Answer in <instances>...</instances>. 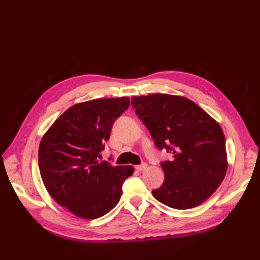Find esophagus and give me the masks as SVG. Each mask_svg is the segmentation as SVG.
Returning a JSON list of instances; mask_svg holds the SVG:
<instances>
[{
    "mask_svg": "<svg viewBox=\"0 0 260 260\" xmlns=\"http://www.w3.org/2000/svg\"><path fill=\"white\" fill-rule=\"evenodd\" d=\"M146 168H147V164H142V165H137L136 167V170L137 171H140V172H143V171L144 170H146Z\"/></svg>",
    "mask_w": 260,
    "mask_h": 260,
    "instance_id": "34e87169",
    "label": "esophagus"
}]
</instances>
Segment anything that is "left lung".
Here are the masks:
<instances>
[{"label": "left lung", "instance_id": "obj_1", "mask_svg": "<svg viewBox=\"0 0 260 260\" xmlns=\"http://www.w3.org/2000/svg\"><path fill=\"white\" fill-rule=\"evenodd\" d=\"M132 105L155 145L173 154L172 161L161 163L164 182L152 191L153 197L179 210L203 203L218 189L228 168L225 140L218 121L182 96L132 97Z\"/></svg>", "mask_w": 260, "mask_h": 260}]
</instances>
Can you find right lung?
Instances as JSON below:
<instances>
[{"label": "right lung", "mask_w": 260, "mask_h": 260, "mask_svg": "<svg viewBox=\"0 0 260 260\" xmlns=\"http://www.w3.org/2000/svg\"><path fill=\"white\" fill-rule=\"evenodd\" d=\"M129 106L128 97L92 99L68 108L43 135L39 169L47 191L76 217L97 219L121 197L134 168L99 162L114 121Z\"/></svg>", "instance_id": "obj_1"}]
</instances>
